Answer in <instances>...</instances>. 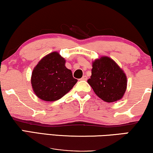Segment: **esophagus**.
Returning <instances> with one entry per match:
<instances>
[{
    "mask_svg": "<svg viewBox=\"0 0 153 153\" xmlns=\"http://www.w3.org/2000/svg\"><path fill=\"white\" fill-rule=\"evenodd\" d=\"M87 77L86 76H83L81 78V80H87Z\"/></svg>",
    "mask_w": 153,
    "mask_h": 153,
    "instance_id": "34e87169",
    "label": "esophagus"
}]
</instances>
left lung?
Masks as SVG:
<instances>
[{
  "label": "left lung",
  "instance_id": "left-lung-1",
  "mask_svg": "<svg viewBox=\"0 0 153 153\" xmlns=\"http://www.w3.org/2000/svg\"><path fill=\"white\" fill-rule=\"evenodd\" d=\"M91 76L87 82L99 98L107 102L119 100L127 88V77L118 64L108 57H101L92 64Z\"/></svg>",
  "mask_w": 153,
  "mask_h": 153
}]
</instances>
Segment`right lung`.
Returning <instances> with one entry per match:
<instances>
[{"mask_svg":"<svg viewBox=\"0 0 153 153\" xmlns=\"http://www.w3.org/2000/svg\"><path fill=\"white\" fill-rule=\"evenodd\" d=\"M65 59L57 52L43 57L33 69L31 84L34 94L45 101L59 100L74 87L77 79L65 66Z\"/></svg>","mask_w":153,"mask_h":153,"instance_id":"add662e5","label":"right lung"}]
</instances>
